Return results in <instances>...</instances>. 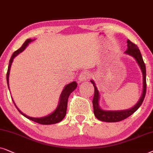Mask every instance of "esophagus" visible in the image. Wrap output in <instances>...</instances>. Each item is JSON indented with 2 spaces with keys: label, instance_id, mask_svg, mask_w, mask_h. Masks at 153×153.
Here are the masks:
<instances>
[{
  "label": "esophagus",
  "instance_id": "1",
  "mask_svg": "<svg viewBox=\"0 0 153 153\" xmlns=\"http://www.w3.org/2000/svg\"><path fill=\"white\" fill-rule=\"evenodd\" d=\"M89 78V74L87 71H82L80 73V75H79V81L80 82H83V81L87 80V79Z\"/></svg>",
  "mask_w": 153,
  "mask_h": 153
}]
</instances>
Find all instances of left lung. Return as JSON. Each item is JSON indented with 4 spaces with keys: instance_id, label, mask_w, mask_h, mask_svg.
<instances>
[{
    "instance_id": "left-lung-1",
    "label": "left lung",
    "mask_w": 153,
    "mask_h": 153,
    "mask_svg": "<svg viewBox=\"0 0 153 153\" xmlns=\"http://www.w3.org/2000/svg\"><path fill=\"white\" fill-rule=\"evenodd\" d=\"M125 54L130 55L135 59L136 62L138 63L140 70L143 73V91H142L141 97H140L139 100L136 103L134 107L131 108L127 110H123V111H105L101 108L99 106V99H100V94L98 90L94 81L93 80H90L94 87V96L93 98V108H94V113L96 117L99 120L103 122H106V123H116V122H120L123 120L126 119L130 115H132L134 112H136L138 109L145 98L146 93V65L144 64L143 57H142L141 54L139 49L135 44L131 42L129 40H127V50L125 52Z\"/></svg>"
}]
</instances>
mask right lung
Returning <instances> with one entry per match:
<instances>
[{"instance_id": "1", "label": "right lung", "mask_w": 153, "mask_h": 153, "mask_svg": "<svg viewBox=\"0 0 153 153\" xmlns=\"http://www.w3.org/2000/svg\"><path fill=\"white\" fill-rule=\"evenodd\" d=\"M35 40L36 39L32 40L30 39H30L26 40V41L24 42V43L22 45L21 48H20L19 50L15 51V52L13 53V55H12L9 62V66H8L7 75H6V76H7V82L8 88H9L10 71V68H11V65H12V63L13 62L14 58H15V56H17L19 53L23 52L30 42L33 41V40ZM77 85H77V82H75V81H73V82L66 85V86L64 87V89L62 90V93H61L59 100V104L57 105V107H56V108L54 110L52 113L50 114V115L45 116V117H30V116L25 115V114L22 113V112L18 108L15 102H14V101L13 102L15 103V106L18 110V111H19L22 115H24V117H26V118H28V119L30 120L36 122V123H37L41 124V125H52V124H56L62 121L64 118L65 115H66V109H67V103H68V97L69 96H70L71 93L73 92V91L76 89Z\"/></svg>"}]
</instances>
